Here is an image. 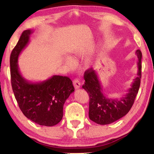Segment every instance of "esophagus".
Segmentation results:
<instances>
[{"label": "esophagus", "instance_id": "1", "mask_svg": "<svg viewBox=\"0 0 154 154\" xmlns=\"http://www.w3.org/2000/svg\"><path fill=\"white\" fill-rule=\"evenodd\" d=\"M73 85L76 89H78V88H79L81 86V83L79 80L76 79L73 81Z\"/></svg>", "mask_w": 154, "mask_h": 154}]
</instances>
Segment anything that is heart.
<instances>
[{
    "instance_id": "heart-1",
    "label": "heart",
    "mask_w": 154,
    "mask_h": 154,
    "mask_svg": "<svg viewBox=\"0 0 154 154\" xmlns=\"http://www.w3.org/2000/svg\"><path fill=\"white\" fill-rule=\"evenodd\" d=\"M65 61H66V63L68 65H69L70 66H73L75 64V62L74 60L71 58H69V57L66 58V60H65Z\"/></svg>"
}]
</instances>
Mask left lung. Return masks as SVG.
Returning <instances> with one entry per match:
<instances>
[{
	"instance_id": "1",
	"label": "left lung",
	"mask_w": 154,
	"mask_h": 154,
	"mask_svg": "<svg viewBox=\"0 0 154 154\" xmlns=\"http://www.w3.org/2000/svg\"><path fill=\"white\" fill-rule=\"evenodd\" d=\"M136 54L138 57L137 77L128 89V93L120 98H109L104 94L95 70L90 69L85 72V84L82 88L89 95V118L95 123L100 125L113 123L126 116L133 105L141 78L142 53L138 49Z\"/></svg>"
}]
</instances>
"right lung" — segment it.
Masks as SVG:
<instances>
[{"label":"right lung","instance_id":"1","mask_svg":"<svg viewBox=\"0 0 154 154\" xmlns=\"http://www.w3.org/2000/svg\"><path fill=\"white\" fill-rule=\"evenodd\" d=\"M32 32L24 30L11 54L12 89L20 109L28 119L41 126H53L62 119L64 104L75 88L68 77L54 75L43 82H31L20 73L18 58Z\"/></svg>","mask_w":154,"mask_h":154}]
</instances>
